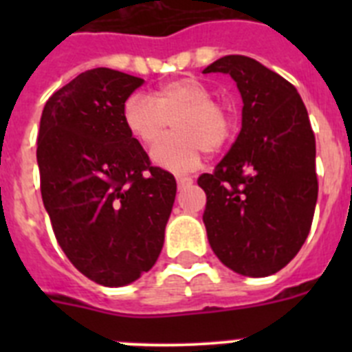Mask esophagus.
Segmentation results:
<instances>
[{"instance_id": "obj_1", "label": "esophagus", "mask_w": 352, "mask_h": 352, "mask_svg": "<svg viewBox=\"0 0 352 352\" xmlns=\"http://www.w3.org/2000/svg\"><path fill=\"white\" fill-rule=\"evenodd\" d=\"M176 183H178L179 188H185V186L192 185V183H194V179H192L190 176H178V178H176Z\"/></svg>"}]
</instances>
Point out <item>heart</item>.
Masks as SVG:
<instances>
[{"label": "heart", "mask_w": 352, "mask_h": 352, "mask_svg": "<svg viewBox=\"0 0 352 352\" xmlns=\"http://www.w3.org/2000/svg\"><path fill=\"white\" fill-rule=\"evenodd\" d=\"M210 89L192 77L162 84L151 93H133L123 104L121 118L130 138L144 148H153L173 125V135L151 153L157 166L174 173L192 170L204 151L214 153L232 133V118L226 105L211 100Z\"/></svg>", "instance_id": "b5f03b06"}]
</instances>
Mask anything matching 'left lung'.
<instances>
[{
  "mask_svg": "<svg viewBox=\"0 0 352 352\" xmlns=\"http://www.w3.org/2000/svg\"><path fill=\"white\" fill-rule=\"evenodd\" d=\"M203 72L229 74L243 98L238 139L197 179L206 192L208 241L232 272L273 275L312 226L319 185L309 113L289 80L247 56H223Z\"/></svg>",
  "mask_w": 352,
  "mask_h": 352,
  "instance_id": "obj_1",
  "label": "left lung"
}]
</instances>
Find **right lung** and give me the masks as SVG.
I'll use <instances>...</instances> for the list:
<instances>
[{
	"instance_id": "obj_1",
	"label": "right lung",
	"mask_w": 352,
	"mask_h": 352,
	"mask_svg": "<svg viewBox=\"0 0 352 352\" xmlns=\"http://www.w3.org/2000/svg\"><path fill=\"white\" fill-rule=\"evenodd\" d=\"M144 80L86 70L47 100L40 118V190L56 239L89 280L120 287L157 263L176 179L130 138L121 109Z\"/></svg>"
}]
</instances>
